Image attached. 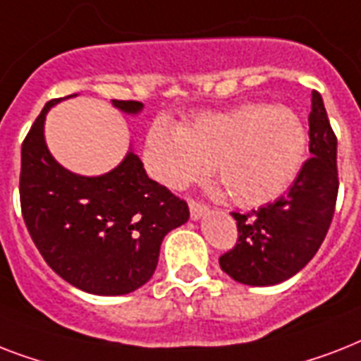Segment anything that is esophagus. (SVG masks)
Segmentation results:
<instances>
[{
  "instance_id": "34e87169",
  "label": "esophagus",
  "mask_w": 361,
  "mask_h": 361,
  "mask_svg": "<svg viewBox=\"0 0 361 361\" xmlns=\"http://www.w3.org/2000/svg\"><path fill=\"white\" fill-rule=\"evenodd\" d=\"M189 209H191V217L192 219H200L202 215L208 214V206L198 200H189Z\"/></svg>"
}]
</instances>
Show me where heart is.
Returning a JSON list of instances; mask_svg holds the SVG:
<instances>
[{
  "mask_svg": "<svg viewBox=\"0 0 361 361\" xmlns=\"http://www.w3.org/2000/svg\"><path fill=\"white\" fill-rule=\"evenodd\" d=\"M307 146V127L294 110L247 103L200 114L185 127L164 118L153 121L144 161L159 183L176 191L206 178L214 164L238 206L258 208L292 185Z\"/></svg>",
  "mask_w": 361,
  "mask_h": 361,
  "instance_id": "b5f03b06",
  "label": "heart"
}]
</instances>
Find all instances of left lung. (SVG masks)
I'll return each instance as SVG.
<instances>
[{"instance_id":"obj_1","label":"left lung","mask_w":361,"mask_h":361,"mask_svg":"<svg viewBox=\"0 0 361 361\" xmlns=\"http://www.w3.org/2000/svg\"><path fill=\"white\" fill-rule=\"evenodd\" d=\"M309 153L285 197L251 214H232L238 243L219 257L221 269L251 286L296 275L322 245L337 202V136L319 92L311 97Z\"/></svg>"}]
</instances>
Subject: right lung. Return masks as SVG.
Segmentation results:
<instances>
[{
    "instance_id": "add662e5",
    "label": "right lung",
    "mask_w": 361,
    "mask_h": 361,
    "mask_svg": "<svg viewBox=\"0 0 361 361\" xmlns=\"http://www.w3.org/2000/svg\"><path fill=\"white\" fill-rule=\"evenodd\" d=\"M59 101L44 104L22 142V217L61 279L99 296L129 294L152 279L163 238L187 223L189 206L149 180L133 152L95 178L65 170L44 142V118ZM112 104L127 114L142 110L138 101Z\"/></svg>"
}]
</instances>
